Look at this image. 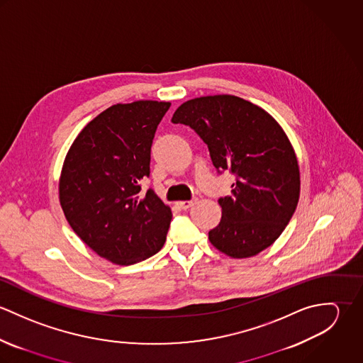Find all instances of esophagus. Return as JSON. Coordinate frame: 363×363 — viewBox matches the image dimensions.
I'll return each instance as SVG.
<instances>
[{
	"mask_svg": "<svg viewBox=\"0 0 363 363\" xmlns=\"http://www.w3.org/2000/svg\"><path fill=\"white\" fill-rule=\"evenodd\" d=\"M196 201H197V200H191V201H180V203H177V206L182 208V209H189V208H191L194 204H196Z\"/></svg>",
	"mask_w": 363,
	"mask_h": 363,
	"instance_id": "34e87169",
	"label": "esophagus"
}]
</instances>
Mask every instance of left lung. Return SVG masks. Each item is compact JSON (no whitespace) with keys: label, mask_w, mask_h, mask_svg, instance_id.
Returning <instances> with one entry per match:
<instances>
[{"label":"left lung","mask_w":363,"mask_h":363,"mask_svg":"<svg viewBox=\"0 0 363 363\" xmlns=\"http://www.w3.org/2000/svg\"><path fill=\"white\" fill-rule=\"evenodd\" d=\"M174 124L190 125L208 145L218 172L236 176L232 196L219 199L222 218L211 245L232 259L269 247L289 223L301 194L295 150L278 121L233 95L201 96L177 107Z\"/></svg>","instance_id":"1"}]
</instances>
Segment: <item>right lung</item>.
Instances as JSON below:
<instances>
[{
	"label": "right lung",
	"mask_w": 363,
	"mask_h": 363,
	"mask_svg": "<svg viewBox=\"0 0 363 363\" xmlns=\"http://www.w3.org/2000/svg\"><path fill=\"white\" fill-rule=\"evenodd\" d=\"M169 102L110 106L89 121L69 147L58 182L64 215L81 240L101 257L131 265L164 245L172 211L152 190L151 147Z\"/></svg>",
	"instance_id": "1"
}]
</instances>
